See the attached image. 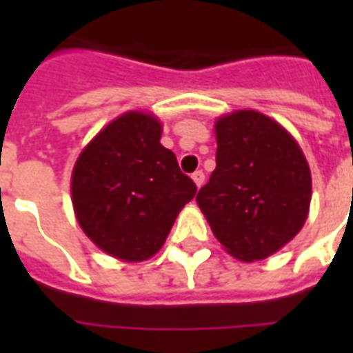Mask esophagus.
<instances>
[{"mask_svg": "<svg viewBox=\"0 0 353 353\" xmlns=\"http://www.w3.org/2000/svg\"><path fill=\"white\" fill-rule=\"evenodd\" d=\"M192 179H194V183H196V187H201V185H203V183H205L203 170H196V172H194Z\"/></svg>", "mask_w": 353, "mask_h": 353, "instance_id": "obj_1", "label": "esophagus"}]
</instances>
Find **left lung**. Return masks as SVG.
Wrapping results in <instances>:
<instances>
[{
  "label": "left lung",
  "mask_w": 353,
  "mask_h": 353,
  "mask_svg": "<svg viewBox=\"0 0 353 353\" xmlns=\"http://www.w3.org/2000/svg\"><path fill=\"white\" fill-rule=\"evenodd\" d=\"M216 141V168L196 201L227 252L241 262L263 260L306 221V157L279 122L252 110L221 117Z\"/></svg>",
  "instance_id": "1"
}]
</instances>
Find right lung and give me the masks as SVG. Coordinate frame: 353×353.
<instances>
[{
  "mask_svg": "<svg viewBox=\"0 0 353 353\" xmlns=\"http://www.w3.org/2000/svg\"><path fill=\"white\" fill-rule=\"evenodd\" d=\"M159 139L157 119L124 113L85 146L71 177L82 231L126 262L154 256L198 190Z\"/></svg>",
  "mask_w": 353,
  "mask_h": 353,
  "instance_id": "right-lung-1",
  "label": "right lung"
}]
</instances>
